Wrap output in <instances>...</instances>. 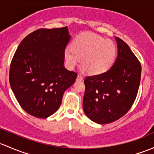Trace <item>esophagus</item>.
<instances>
[{
  "mask_svg": "<svg viewBox=\"0 0 154 154\" xmlns=\"http://www.w3.org/2000/svg\"><path fill=\"white\" fill-rule=\"evenodd\" d=\"M83 80V77H82V76L81 74H78L77 75V81H82V80Z\"/></svg>",
  "mask_w": 154,
  "mask_h": 154,
  "instance_id": "34e87169",
  "label": "esophagus"
}]
</instances>
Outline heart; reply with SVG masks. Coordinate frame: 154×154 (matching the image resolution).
<instances>
[{"mask_svg":"<svg viewBox=\"0 0 154 154\" xmlns=\"http://www.w3.org/2000/svg\"><path fill=\"white\" fill-rule=\"evenodd\" d=\"M116 46L113 41L91 33L79 35L74 40L72 47L65 50L68 66L73 68L81 58L83 71L91 74H100L108 70L116 57Z\"/></svg>","mask_w":154,"mask_h":154,"instance_id":"heart-1","label":"heart"}]
</instances>
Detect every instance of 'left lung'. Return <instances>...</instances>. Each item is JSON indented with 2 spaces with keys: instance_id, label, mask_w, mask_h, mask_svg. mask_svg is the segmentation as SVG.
Segmentation results:
<instances>
[{
  "instance_id": "8db88e82",
  "label": "left lung",
  "mask_w": 154,
  "mask_h": 154,
  "mask_svg": "<svg viewBox=\"0 0 154 154\" xmlns=\"http://www.w3.org/2000/svg\"><path fill=\"white\" fill-rule=\"evenodd\" d=\"M116 41L118 54L111 68L84 80L83 111L98 124L111 123L127 114L140 87V62L123 40L116 37Z\"/></svg>"
}]
</instances>
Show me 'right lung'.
Here are the masks:
<instances>
[{
  "label": "right lung",
  "instance_id": "add662e5",
  "mask_svg": "<svg viewBox=\"0 0 154 154\" xmlns=\"http://www.w3.org/2000/svg\"><path fill=\"white\" fill-rule=\"evenodd\" d=\"M71 36L67 26L40 29L20 42L9 69V83L26 112L46 118L57 111L63 94L77 74L64 67L65 49Z\"/></svg>",
  "mask_w": 154,
  "mask_h": 154
}]
</instances>
